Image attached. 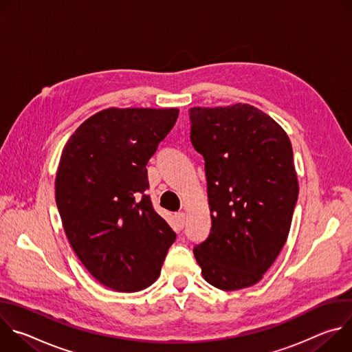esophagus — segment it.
Masks as SVG:
<instances>
[{
	"label": "esophagus",
	"mask_w": 352,
	"mask_h": 352,
	"mask_svg": "<svg viewBox=\"0 0 352 352\" xmlns=\"http://www.w3.org/2000/svg\"><path fill=\"white\" fill-rule=\"evenodd\" d=\"M175 221H177V224H178L179 228H184V226H185V213H184V212L177 213V214H175Z\"/></svg>",
	"instance_id": "esophagus-1"
}]
</instances>
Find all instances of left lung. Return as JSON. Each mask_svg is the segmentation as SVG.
I'll use <instances>...</instances> for the list:
<instances>
[{
  "mask_svg": "<svg viewBox=\"0 0 352 352\" xmlns=\"http://www.w3.org/2000/svg\"><path fill=\"white\" fill-rule=\"evenodd\" d=\"M190 142L205 159L209 236L193 248L204 278L224 291L256 284L284 246L298 199L284 129L249 104L193 107Z\"/></svg>",
  "mask_w": 352,
  "mask_h": 352,
  "instance_id": "obj_1",
  "label": "left lung"
}]
</instances>
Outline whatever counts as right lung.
I'll return each instance as SVG.
<instances>
[{"label": "right lung", "instance_id": "1", "mask_svg": "<svg viewBox=\"0 0 352 352\" xmlns=\"http://www.w3.org/2000/svg\"><path fill=\"white\" fill-rule=\"evenodd\" d=\"M177 109H107L67 142L56 202L67 238L104 287L136 292L152 285L175 232L152 205L146 164L173 129Z\"/></svg>", "mask_w": 352, "mask_h": 352}]
</instances>
